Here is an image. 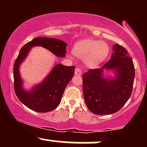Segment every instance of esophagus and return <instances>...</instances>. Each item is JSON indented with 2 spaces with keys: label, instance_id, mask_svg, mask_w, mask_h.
Here are the masks:
<instances>
[{
  "label": "esophagus",
  "instance_id": "1",
  "mask_svg": "<svg viewBox=\"0 0 147 147\" xmlns=\"http://www.w3.org/2000/svg\"><path fill=\"white\" fill-rule=\"evenodd\" d=\"M82 69L79 68H76L75 70V74L76 75H80L82 74Z\"/></svg>",
  "mask_w": 147,
  "mask_h": 147
}]
</instances>
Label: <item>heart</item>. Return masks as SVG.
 <instances>
[{
  "label": "heart",
  "mask_w": 147,
  "mask_h": 147,
  "mask_svg": "<svg viewBox=\"0 0 147 147\" xmlns=\"http://www.w3.org/2000/svg\"><path fill=\"white\" fill-rule=\"evenodd\" d=\"M73 53L79 58H84L88 67H96L102 63L109 53V47L103 41L92 39L81 40L75 43Z\"/></svg>",
  "instance_id": "obj_1"
}]
</instances>
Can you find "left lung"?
<instances>
[{"label":"left lung","instance_id":"obj_1","mask_svg":"<svg viewBox=\"0 0 147 147\" xmlns=\"http://www.w3.org/2000/svg\"><path fill=\"white\" fill-rule=\"evenodd\" d=\"M111 59L100 68L90 69L82 75L84 100L89 111L96 115L117 112L132 93L135 68L129 52L122 45L115 44ZM112 70L116 76L106 78L103 70Z\"/></svg>","mask_w":147,"mask_h":147}]
</instances>
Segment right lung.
I'll use <instances>...</instances> for the list:
<instances>
[{"label":"right lung","mask_w":147,"mask_h":147,"mask_svg":"<svg viewBox=\"0 0 147 147\" xmlns=\"http://www.w3.org/2000/svg\"><path fill=\"white\" fill-rule=\"evenodd\" d=\"M41 46L58 57H64L67 44L61 40L47 37H36L21 49L14 65V91L19 100L34 111L47 113L59 105L65 87L75 73V66L57 64L41 84L30 91L24 90L19 73V66L32 47Z\"/></svg>","instance_id":"add662e5"}]
</instances>
